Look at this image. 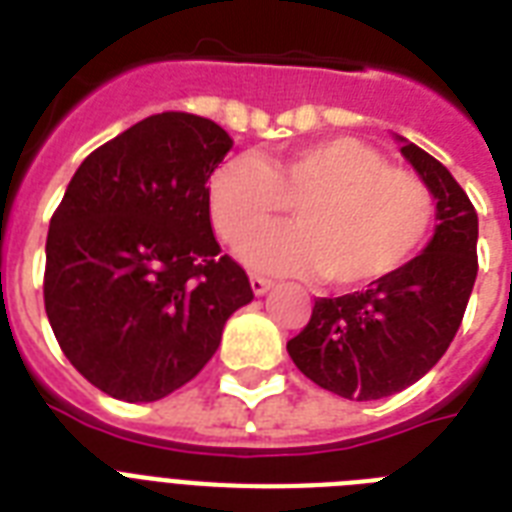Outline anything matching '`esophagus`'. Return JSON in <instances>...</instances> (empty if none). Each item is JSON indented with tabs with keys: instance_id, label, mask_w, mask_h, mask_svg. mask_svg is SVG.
Here are the masks:
<instances>
[{
	"instance_id": "1",
	"label": "esophagus",
	"mask_w": 512,
	"mask_h": 512,
	"mask_svg": "<svg viewBox=\"0 0 512 512\" xmlns=\"http://www.w3.org/2000/svg\"><path fill=\"white\" fill-rule=\"evenodd\" d=\"M249 287H252L255 295H265L273 287V281L265 279V276H249Z\"/></svg>"
}]
</instances>
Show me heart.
I'll use <instances>...</instances> for the list:
<instances>
[{
	"instance_id": "1",
	"label": "heart",
	"mask_w": 512,
	"mask_h": 512,
	"mask_svg": "<svg viewBox=\"0 0 512 512\" xmlns=\"http://www.w3.org/2000/svg\"><path fill=\"white\" fill-rule=\"evenodd\" d=\"M217 233L239 244L296 204L297 226H277L241 244L244 263L265 273H321L332 287H364L409 263L436 217L420 177L390 167L348 135L279 151L265 162L236 156L209 177Z\"/></svg>"
}]
</instances>
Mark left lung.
<instances>
[{"label":"left lung","mask_w":512,"mask_h":512,"mask_svg":"<svg viewBox=\"0 0 512 512\" xmlns=\"http://www.w3.org/2000/svg\"><path fill=\"white\" fill-rule=\"evenodd\" d=\"M401 154L436 199L420 255L364 292L319 297L287 350L300 372L350 401H377L428 374L454 340L478 273V215L452 172L409 140Z\"/></svg>","instance_id":"8db88e82"}]
</instances>
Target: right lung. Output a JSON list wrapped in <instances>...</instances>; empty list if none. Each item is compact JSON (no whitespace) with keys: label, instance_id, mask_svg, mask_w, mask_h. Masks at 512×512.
<instances>
[{"label":"right lung","instance_id":"add662e5","mask_svg":"<svg viewBox=\"0 0 512 512\" xmlns=\"http://www.w3.org/2000/svg\"><path fill=\"white\" fill-rule=\"evenodd\" d=\"M231 146L204 116H148L84 159L52 215L44 311L108 396L143 404L183 388L255 297L209 223L207 180Z\"/></svg>","mask_w":512,"mask_h":512}]
</instances>
